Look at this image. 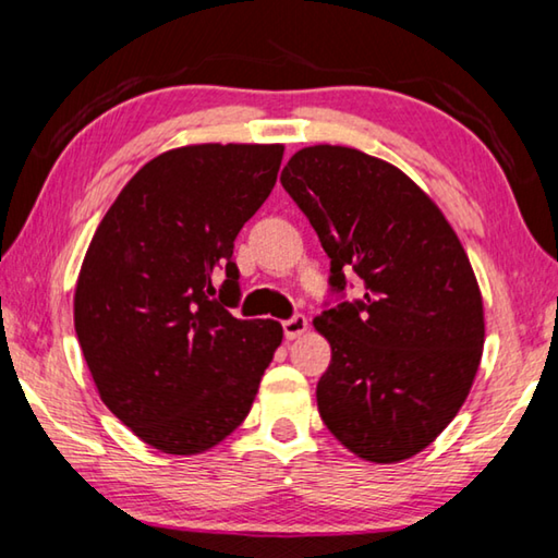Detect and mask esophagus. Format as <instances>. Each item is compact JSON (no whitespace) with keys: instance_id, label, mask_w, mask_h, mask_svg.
Segmentation results:
<instances>
[{"instance_id":"34e87169","label":"esophagus","mask_w":558,"mask_h":558,"mask_svg":"<svg viewBox=\"0 0 558 558\" xmlns=\"http://www.w3.org/2000/svg\"><path fill=\"white\" fill-rule=\"evenodd\" d=\"M282 332L288 339H298L300 335L307 332V317L305 315H292L290 319L282 323Z\"/></svg>"}]
</instances>
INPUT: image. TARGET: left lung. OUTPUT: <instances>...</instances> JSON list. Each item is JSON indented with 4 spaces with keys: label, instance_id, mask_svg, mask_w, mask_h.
I'll return each instance as SVG.
<instances>
[{
    "label": "left lung",
    "instance_id": "8db88e82",
    "mask_svg": "<svg viewBox=\"0 0 558 558\" xmlns=\"http://www.w3.org/2000/svg\"><path fill=\"white\" fill-rule=\"evenodd\" d=\"M280 182L329 256L342 295L315 317L332 347L317 409L354 456L399 462L456 418L485 344L483 295L446 216L399 167L354 147L315 145L290 157Z\"/></svg>",
    "mask_w": 558,
    "mask_h": 558
}]
</instances>
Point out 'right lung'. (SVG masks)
I'll list each match as a JSON object with an SVG mask.
<instances>
[{"instance_id":"add662e5","label":"right lung","mask_w":558,"mask_h":558,"mask_svg":"<svg viewBox=\"0 0 558 558\" xmlns=\"http://www.w3.org/2000/svg\"><path fill=\"white\" fill-rule=\"evenodd\" d=\"M282 149L209 143L149 159L83 258L73 323L93 381L169 456H196L239 428L282 342L276 319L231 315L233 241L276 186Z\"/></svg>"}]
</instances>
